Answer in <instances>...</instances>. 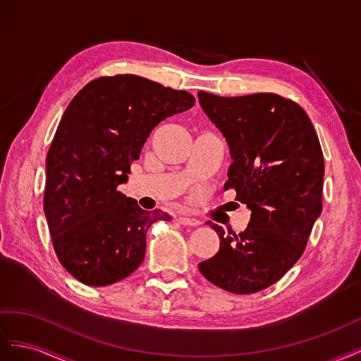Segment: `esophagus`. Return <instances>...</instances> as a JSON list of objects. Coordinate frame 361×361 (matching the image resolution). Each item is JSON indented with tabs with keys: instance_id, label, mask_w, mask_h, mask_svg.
Instances as JSON below:
<instances>
[{
	"instance_id": "obj_1",
	"label": "esophagus",
	"mask_w": 361,
	"mask_h": 361,
	"mask_svg": "<svg viewBox=\"0 0 361 361\" xmlns=\"http://www.w3.org/2000/svg\"><path fill=\"white\" fill-rule=\"evenodd\" d=\"M178 224L181 225H189V226H198L201 224L200 219L197 218H189V216H180V218H177Z\"/></svg>"
}]
</instances>
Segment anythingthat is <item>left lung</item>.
I'll return each instance as SVG.
<instances>
[{
    "label": "left lung",
    "instance_id": "1",
    "mask_svg": "<svg viewBox=\"0 0 361 361\" xmlns=\"http://www.w3.org/2000/svg\"><path fill=\"white\" fill-rule=\"evenodd\" d=\"M205 115L228 142L225 190L251 210L246 230L225 234L198 264L221 289L248 295L272 286L302 255L322 212L324 156L313 123L296 102L275 94L218 97L198 92Z\"/></svg>",
    "mask_w": 361,
    "mask_h": 361
}]
</instances>
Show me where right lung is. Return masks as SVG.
<instances>
[{"label": "right lung", "mask_w": 361, "mask_h": 361, "mask_svg": "<svg viewBox=\"0 0 361 361\" xmlns=\"http://www.w3.org/2000/svg\"><path fill=\"white\" fill-rule=\"evenodd\" d=\"M193 104L186 90L131 74L90 81L69 102L47 156L44 212L59 260L78 281L127 278L143 262L149 226L171 221L118 186L151 130Z\"/></svg>", "instance_id": "right-lung-1"}]
</instances>
